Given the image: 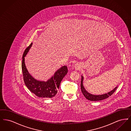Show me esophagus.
I'll use <instances>...</instances> for the list:
<instances>
[{"label":"esophagus","instance_id":"esophagus-1","mask_svg":"<svg viewBox=\"0 0 131 131\" xmlns=\"http://www.w3.org/2000/svg\"><path fill=\"white\" fill-rule=\"evenodd\" d=\"M76 68L77 69H79V67H78V66H76Z\"/></svg>","mask_w":131,"mask_h":131}]
</instances>
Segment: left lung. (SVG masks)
<instances>
[{
    "label": "left lung",
    "mask_w": 131,
    "mask_h": 131,
    "mask_svg": "<svg viewBox=\"0 0 131 131\" xmlns=\"http://www.w3.org/2000/svg\"><path fill=\"white\" fill-rule=\"evenodd\" d=\"M83 79V78L82 76H81V92L83 94V95H84V96L87 99V100H90V101H100V100L106 99L108 97H109V96H111L112 95V94L115 92V91L117 88V87H115L111 91L108 92L107 93L104 94L100 95H94L89 93L87 91H86V90L83 86V83H82Z\"/></svg>",
    "instance_id": "left-lung-1"
}]
</instances>
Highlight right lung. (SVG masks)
<instances>
[{
    "instance_id": "1",
    "label": "right lung",
    "mask_w": 131,
    "mask_h": 131,
    "mask_svg": "<svg viewBox=\"0 0 131 131\" xmlns=\"http://www.w3.org/2000/svg\"><path fill=\"white\" fill-rule=\"evenodd\" d=\"M31 46L32 43L25 49L23 56L21 69L25 85L32 93L38 97L51 98L56 95L61 81L67 74V67L64 66L58 69L54 75L46 82L35 80L28 73L25 63V57Z\"/></svg>"
}]
</instances>
